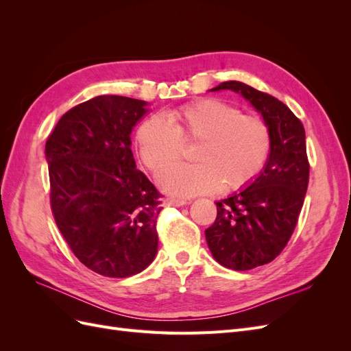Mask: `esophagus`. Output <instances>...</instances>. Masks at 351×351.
<instances>
[{
	"label": "esophagus",
	"instance_id": "esophagus-1",
	"mask_svg": "<svg viewBox=\"0 0 351 351\" xmlns=\"http://www.w3.org/2000/svg\"><path fill=\"white\" fill-rule=\"evenodd\" d=\"M165 204L168 206H183V205L187 204V200L180 199V197H167L165 199Z\"/></svg>",
	"mask_w": 351,
	"mask_h": 351
}]
</instances>
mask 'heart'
Here are the masks:
<instances>
[{
  "label": "heart",
  "mask_w": 351,
  "mask_h": 351,
  "mask_svg": "<svg viewBox=\"0 0 351 351\" xmlns=\"http://www.w3.org/2000/svg\"><path fill=\"white\" fill-rule=\"evenodd\" d=\"M152 115L136 133L143 164L158 176L182 157V143H196V165L170 170L159 177L167 192L178 196L226 192L249 186L268 161L271 133L256 115L241 114L219 99H200Z\"/></svg>",
  "instance_id": "heart-1"
}]
</instances>
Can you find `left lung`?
<instances>
[{
    "label": "left lung",
    "mask_w": 351,
    "mask_h": 351,
    "mask_svg": "<svg viewBox=\"0 0 351 351\" xmlns=\"http://www.w3.org/2000/svg\"><path fill=\"white\" fill-rule=\"evenodd\" d=\"M232 90L262 114L271 151L250 186L217 202V218L205 230L215 261L228 269L249 271L272 262L297 226L309 184V161L302 121L285 104L246 83L230 80L215 90Z\"/></svg>",
    "instance_id": "obj_1"
}]
</instances>
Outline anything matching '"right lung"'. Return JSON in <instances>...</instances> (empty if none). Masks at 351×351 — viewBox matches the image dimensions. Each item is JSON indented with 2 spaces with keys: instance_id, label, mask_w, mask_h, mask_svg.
<instances>
[{
  "instance_id": "right-lung-1",
  "label": "right lung",
  "mask_w": 351,
  "mask_h": 351,
  "mask_svg": "<svg viewBox=\"0 0 351 351\" xmlns=\"http://www.w3.org/2000/svg\"><path fill=\"white\" fill-rule=\"evenodd\" d=\"M146 105L117 95L92 98L62 115L45 145L56 224L74 256L104 277L139 274L158 250L161 195L130 149Z\"/></svg>"
}]
</instances>
